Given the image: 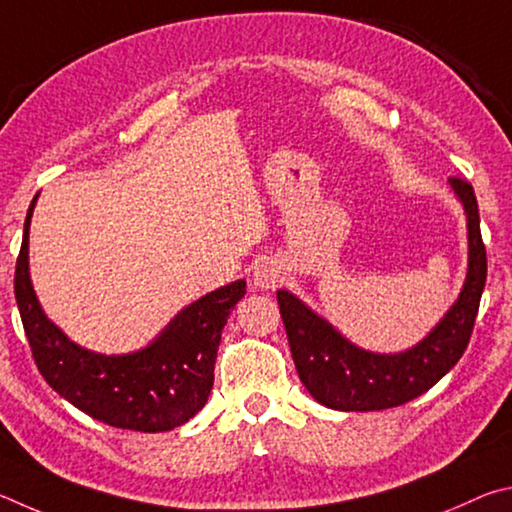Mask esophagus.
Instances as JSON below:
<instances>
[{
	"instance_id": "34e87169",
	"label": "esophagus",
	"mask_w": 512,
	"mask_h": 512,
	"mask_svg": "<svg viewBox=\"0 0 512 512\" xmlns=\"http://www.w3.org/2000/svg\"><path fill=\"white\" fill-rule=\"evenodd\" d=\"M251 283H254V288H258V290H274L276 285L283 283L281 265L272 261V258H261V261L254 265Z\"/></svg>"
}]
</instances>
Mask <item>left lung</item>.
I'll list each match as a JSON object with an SVG mask.
<instances>
[{"label":"left lung","mask_w":512,"mask_h":512,"mask_svg":"<svg viewBox=\"0 0 512 512\" xmlns=\"http://www.w3.org/2000/svg\"><path fill=\"white\" fill-rule=\"evenodd\" d=\"M468 227V270L456 301L429 333L400 353H373L353 344L326 317L290 290H279V308L294 366L321 405L337 411H380L423 396L461 360L486 285V247L472 186L450 177Z\"/></svg>","instance_id":"obj_1"}]
</instances>
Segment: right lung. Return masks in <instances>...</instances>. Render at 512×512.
Returning a JSON list of instances; mask_svg holds the SVG:
<instances>
[{
  "mask_svg": "<svg viewBox=\"0 0 512 512\" xmlns=\"http://www.w3.org/2000/svg\"><path fill=\"white\" fill-rule=\"evenodd\" d=\"M38 197L24 220L15 299L42 378L58 396L105 425L155 434L188 423L209 400L222 328L245 297L247 281L202 294L137 351H89L53 324L33 290L29 231Z\"/></svg>",
  "mask_w": 512,
  "mask_h": 512,
  "instance_id": "1",
  "label": "right lung"
}]
</instances>
